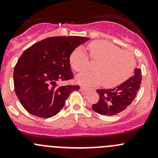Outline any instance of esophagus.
<instances>
[{
	"label": "esophagus",
	"instance_id": "1",
	"mask_svg": "<svg viewBox=\"0 0 158 158\" xmlns=\"http://www.w3.org/2000/svg\"><path fill=\"white\" fill-rule=\"evenodd\" d=\"M89 88H87V87H85V86H81L80 87V91H82V92H89Z\"/></svg>",
	"mask_w": 158,
	"mask_h": 158
}]
</instances>
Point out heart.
Segmentation results:
<instances>
[{"mask_svg":"<svg viewBox=\"0 0 158 158\" xmlns=\"http://www.w3.org/2000/svg\"><path fill=\"white\" fill-rule=\"evenodd\" d=\"M91 59L98 61L95 65L96 72H88L79 75L78 82L93 86L104 83L107 88H113L127 80L135 69L136 61L133 54L106 40H94L88 45ZM73 69L82 73L89 69V59L82 47L73 51L69 57Z\"/></svg>","mask_w":158,"mask_h":158,"instance_id":"b5f03b06","label":"heart"}]
</instances>
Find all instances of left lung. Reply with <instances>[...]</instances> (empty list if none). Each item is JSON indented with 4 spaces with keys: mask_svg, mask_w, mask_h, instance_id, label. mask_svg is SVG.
<instances>
[{
    "mask_svg": "<svg viewBox=\"0 0 158 158\" xmlns=\"http://www.w3.org/2000/svg\"><path fill=\"white\" fill-rule=\"evenodd\" d=\"M141 83V70L135 69V74L114 89H97L99 95L98 102L92 105L95 112L112 116L122 112L130 106L137 96Z\"/></svg>",
    "mask_w": 158,
    "mask_h": 158,
    "instance_id": "obj_1",
    "label": "left lung"
}]
</instances>
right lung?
I'll use <instances>...</instances> for the list:
<instances>
[{"instance_id":"right-lung-1","label":"right lung","mask_w":158,"mask_h":158,"mask_svg":"<svg viewBox=\"0 0 158 158\" xmlns=\"http://www.w3.org/2000/svg\"><path fill=\"white\" fill-rule=\"evenodd\" d=\"M89 38L53 36L27 49L14 70L16 95L28 112L44 118L56 115L79 85L59 86L58 81L73 79L69 57L73 51Z\"/></svg>"}]
</instances>
